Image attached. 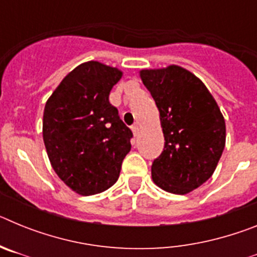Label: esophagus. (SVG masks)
<instances>
[{
  "label": "esophagus",
  "mask_w": 257,
  "mask_h": 257,
  "mask_svg": "<svg viewBox=\"0 0 257 257\" xmlns=\"http://www.w3.org/2000/svg\"><path fill=\"white\" fill-rule=\"evenodd\" d=\"M131 130H133V134H134V136H138V134H139V126H138V124H134L133 127H131Z\"/></svg>",
  "instance_id": "esophagus-1"
}]
</instances>
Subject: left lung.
Segmentation results:
<instances>
[{
	"label": "left lung",
	"instance_id": "left-lung-1",
	"mask_svg": "<svg viewBox=\"0 0 257 257\" xmlns=\"http://www.w3.org/2000/svg\"><path fill=\"white\" fill-rule=\"evenodd\" d=\"M160 110L165 149L152 165L157 187L188 194L212 176L225 147V119L205 83L180 65L142 69Z\"/></svg>",
	"mask_w": 257,
	"mask_h": 257
}]
</instances>
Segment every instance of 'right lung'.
Wrapping results in <instances>:
<instances>
[{
    "instance_id": "obj_1",
    "label": "right lung",
    "mask_w": 257,
    "mask_h": 257,
    "mask_svg": "<svg viewBox=\"0 0 257 257\" xmlns=\"http://www.w3.org/2000/svg\"><path fill=\"white\" fill-rule=\"evenodd\" d=\"M122 70L86 61L63 78L47 99L42 135L52 169L81 196L109 189L130 152L133 133L109 103Z\"/></svg>"
}]
</instances>
